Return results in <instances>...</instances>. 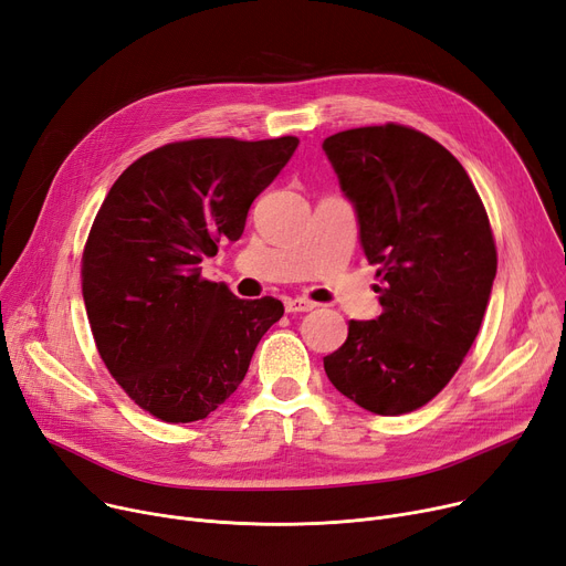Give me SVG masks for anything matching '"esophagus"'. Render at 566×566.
<instances>
[{"label": "esophagus", "instance_id": "34e87169", "mask_svg": "<svg viewBox=\"0 0 566 566\" xmlns=\"http://www.w3.org/2000/svg\"><path fill=\"white\" fill-rule=\"evenodd\" d=\"M284 307H286V312H291V314H298V312H312V310L316 307V303L305 301V298H286V301H284Z\"/></svg>", "mask_w": 566, "mask_h": 566}]
</instances>
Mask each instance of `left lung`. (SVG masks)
Masks as SVG:
<instances>
[{"label": "left lung", "mask_w": 566, "mask_h": 566, "mask_svg": "<svg viewBox=\"0 0 566 566\" xmlns=\"http://www.w3.org/2000/svg\"><path fill=\"white\" fill-rule=\"evenodd\" d=\"M323 151L358 218L382 307L348 323L325 374L369 412H410L450 382L480 333L497 271L484 203L448 148L406 126L344 130Z\"/></svg>", "instance_id": "8db88e82"}]
</instances>
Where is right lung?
<instances>
[{
	"label": "right lung",
	"instance_id": "add662e5",
	"mask_svg": "<svg viewBox=\"0 0 566 566\" xmlns=\"http://www.w3.org/2000/svg\"><path fill=\"white\" fill-rule=\"evenodd\" d=\"M295 148L298 137L167 144L135 160L101 206L82 256L86 316L114 380L163 422H197L224 403L284 314L271 295L241 301L201 280L199 263L241 238Z\"/></svg>",
	"mask_w": 566,
	"mask_h": 566
}]
</instances>
